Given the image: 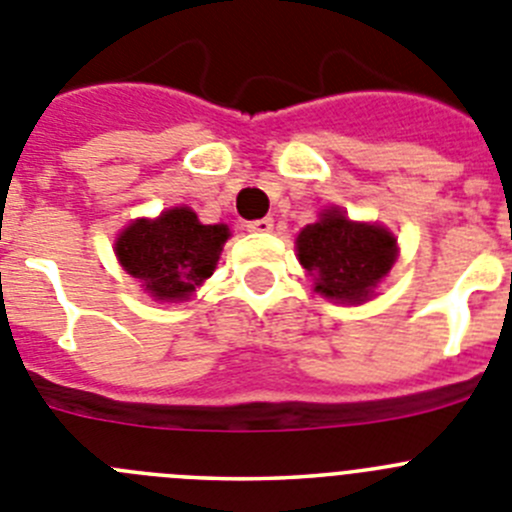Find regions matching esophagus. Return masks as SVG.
<instances>
[{"mask_svg":"<svg viewBox=\"0 0 512 512\" xmlns=\"http://www.w3.org/2000/svg\"><path fill=\"white\" fill-rule=\"evenodd\" d=\"M246 228H248V231H253V233H269L271 228H274V220H271V218L251 220V223H248Z\"/></svg>","mask_w":512,"mask_h":512,"instance_id":"obj_1","label":"esophagus"}]
</instances>
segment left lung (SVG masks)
<instances>
[{
	"label": "left lung",
	"instance_id": "obj_1",
	"mask_svg": "<svg viewBox=\"0 0 512 512\" xmlns=\"http://www.w3.org/2000/svg\"><path fill=\"white\" fill-rule=\"evenodd\" d=\"M299 264L314 289L335 302H365L396 261V238L381 225L353 223L327 210L297 238Z\"/></svg>",
	"mask_w": 512,
	"mask_h": 512
}]
</instances>
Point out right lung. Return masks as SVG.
<instances>
[{"label": "right lung", "instance_id": "obj_1", "mask_svg": "<svg viewBox=\"0 0 512 512\" xmlns=\"http://www.w3.org/2000/svg\"><path fill=\"white\" fill-rule=\"evenodd\" d=\"M225 225H203L190 208H172L157 220L131 223L116 241V256L157 299H187L213 274Z\"/></svg>", "mask_w": 512, "mask_h": 512}]
</instances>
